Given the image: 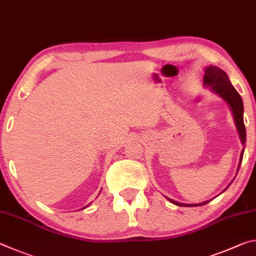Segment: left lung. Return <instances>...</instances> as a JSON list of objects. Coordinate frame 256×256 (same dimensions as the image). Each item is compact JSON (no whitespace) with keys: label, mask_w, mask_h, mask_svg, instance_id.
Wrapping results in <instances>:
<instances>
[{"label":"left lung","mask_w":256,"mask_h":256,"mask_svg":"<svg viewBox=\"0 0 256 256\" xmlns=\"http://www.w3.org/2000/svg\"><path fill=\"white\" fill-rule=\"evenodd\" d=\"M204 82L206 86H212V91L216 92L218 96H220L224 100L227 101L228 104L230 106L232 114H234L237 130H238V132H240V140H242V142H243V145H245L246 130H245V124H244V120H243V114H244L243 100H242L240 93L236 91L235 88L232 86V83L230 82L227 74L222 70L218 68L217 66H209L204 70ZM243 154H244V150H242L240 165L242 163V160H243ZM238 170H240V166H238ZM168 200L174 204L180 206V207H196V206H204L206 204H208L210 201V200L204 201V202H202V204H186L176 202V201H173L171 199H168Z\"/></svg>","instance_id":"1"}]
</instances>
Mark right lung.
<instances>
[{"mask_svg":"<svg viewBox=\"0 0 256 256\" xmlns=\"http://www.w3.org/2000/svg\"><path fill=\"white\" fill-rule=\"evenodd\" d=\"M84 208H85V207H84Z\"/></svg>","mask_w":256,"mask_h":256,"instance_id":"obj_1","label":"right lung"}]
</instances>
